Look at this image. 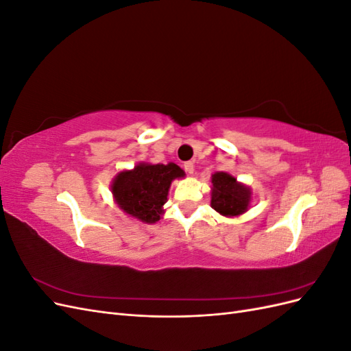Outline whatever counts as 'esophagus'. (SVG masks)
I'll list each match as a JSON object with an SVG mask.
<instances>
[{
  "label": "esophagus",
  "instance_id": "esophagus-1",
  "mask_svg": "<svg viewBox=\"0 0 351 351\" xmlns=\"http://www.w3.org/2000/svg\"><path fill=\"white\" fill-rule=\"evenodd\" d=\"M184 169H186V173H189V174H193V171H195V165H193V162H186L184 164Z\"/></svg>",
  "mask_w": 351,
  "mask_h": 351
}]
</instances>
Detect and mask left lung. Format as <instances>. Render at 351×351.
Instances as JSON below:
<instances>
[{"label": "left lung", "mask_w": 351, "mask_h": 351, "mask_svg": "<svg viewBox=\"0 0 351 351\" xmlns=\"http://www.w3.org/2000/svg\"><path fill=\"white\" fill-rule=\"evenodd\" d=\"M210 182V206L221 215L237 217L247 210L252 200V192L247 186L239 183L236 177L224 171L212 174Z\"/></svg>", "instance_id": "left-lung-1"}]
</instances>
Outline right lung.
Returning <instances> with one entry per match:
<instances>
[{
  "label": "right lung",
  "instance_id": "obj_1",
  "mask_svg": "<svg viewBox=\"0 0 351 351\" xmlns=\"http://www.w3.org/2000/svg\"><path fill=\"white\" fill-rule=\"evenodd\" d=\"M184 177L177 164H137L133 169H124L112 180L111 190L115 204L127 215L146 224H155L164 214L168 190L176 178Z\"/></svg>",
  "mask_w": 351,
  "mask_h": 351
}]
</instances>
